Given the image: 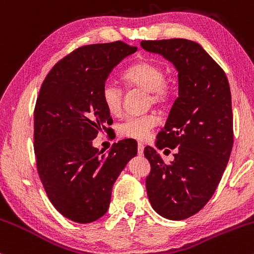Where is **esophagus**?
<instances>
[{"label":"esophagus","mask_w":254,"mask_h":254,"mask_svg":"<svg viewBox=\"0 0 254 254\" xmlns=\"http://www.w3.org/2000/svg\"><path fill=\"white\" fill-rule=\"evenodd\" d=\"M143 150H144L143 143L137 144V153H138V155H143Z\"/></svg>","instance_id":"34e87169"}]
</instances>
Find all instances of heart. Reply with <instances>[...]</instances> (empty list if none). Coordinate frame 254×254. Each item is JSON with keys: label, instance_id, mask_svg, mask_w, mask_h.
<instances>
[{"label": "heart", "instance_id": "b5f03b06", "mask_svg": "<svg viewBox=\"0 0 254 254\" xmlns=\"http://www.w3.org/2000/svg\"><path fill=\"white\" fill-rule=\"evenodd\" d=\"M123 81L129 87L147 90L148 100L153 104H165L171 95V88L165 81V70L160 64L150 61H141L132 64L123 72ZM101 100L111 115H118L122 110L123 89L113 81H106L101 88ZM159 124L154 113L130 116L118 125L119 136L144 141Z\"/></svg>", "mask_w": 254, "mask_h": 254}]
</instances>
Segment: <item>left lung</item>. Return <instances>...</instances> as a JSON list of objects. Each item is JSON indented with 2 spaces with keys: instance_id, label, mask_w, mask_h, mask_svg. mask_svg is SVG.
<instances>
[{
  "instance_id": "left-lung-1",
  "label": "left lung",
  "mask_w": 254,
  "mask_h": 254,
  "mask_svg": "<svg viewBox=\"0 0 254 254\" xmlns=\"http://www.w3.org/2000/svg\"><path fill=\"white\" fill-rule=\"evenodd\" d=\"M141 45L171 61L179 78V97L156 144L178 149L174 161L165 164L154 148H144L150 164L147 194L162 217L185 220L209 202L228 164L234 137L229 83L198 43L173 38L142 40Z\"/></svg>"
}]
</instances>
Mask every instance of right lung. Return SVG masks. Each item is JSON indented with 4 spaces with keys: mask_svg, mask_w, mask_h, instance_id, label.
I'll return each mask as SVG.
<instances>
[{
    "mask_svg": "<svg viewBox=\"0 0 254 254\" xmlns=\"http://www.w3.org/2000/svg\"><path fill=\"white\" fill-rule=\"evenodd\" d=\"M136 50L121 40L81 46L58 61L40 87L33 135L38 174L52 205L74 222L104 216L113 184L137 154L131 138L113 144L107 155L92 145L112 124L101 88L111 70Z\"/></svg>",
    "mask_w": 254,
    "mask_h": 254,
    "instance_id": "1",
    "label": "right lung"
}]
</instances>
